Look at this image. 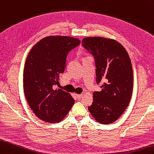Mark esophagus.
<instances>
[{
  "label": "esophagus",
  "instance_id": "34e87169",
  "mask_svg": "<svg viewBox=\"0 0 154 154\" xmlns=\"http://www.w3.org/2000/svg\"><path fill=\"white\" fill-rule=\"evenodd\" d=\"M76 96H77V98L78 99H81L82 97H83V94H76Z\"/></svg>",
  "mask_w": 154,
  "mask_h": 154
}]
</instances>
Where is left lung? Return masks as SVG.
Wrapping results in <instances>:
<instances>
[{"label":"left lung","instance_id":"1","mask_svg":"<svg viewBox=\"0 0 154 154\" xmlns=\"http://www.w3.org/2000/svg\"><path fill=\"white\" fill-rule=\"evenodd\" d=\"M82 45L95 58L96 83L102 89L93 93L88 110L97 122L110 124L122 115L129 104L133 88L130 57L119 42L101 37L84 38Z\"/></svg>","mask_w":154,"mask_h":154}]
</instances>
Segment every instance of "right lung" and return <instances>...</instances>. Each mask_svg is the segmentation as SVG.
Listing matches in <instances>:
<instances>
[{
    "mask_svg": "<svg viewBox=\"0 0 154 154\" xmlns=\"http://www.w3.org/2000/svg\"><path fill=\"white\" fill-rule=\"evenodd\" d=\"M80 42L75 37L48 36L28 54L23 70L24 93L31 109L42 121L60 122L74 104L69 93L54 89V85L59 83L65 69L67 53Z\"/></svg>",
    "mask_w": 154,
    "mask_h": 154,
    "instance_id": "right-lung-1",
    "label": "right lung"
}]
</instances>
